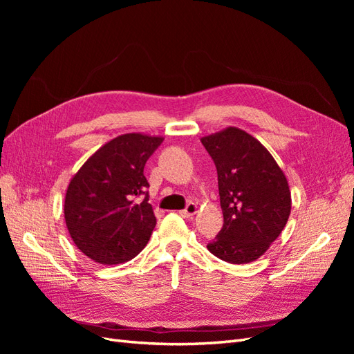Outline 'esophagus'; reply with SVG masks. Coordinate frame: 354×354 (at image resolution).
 I'll list each match as a JSON object with an SVG mask.
<instances>
[{
	"mask_svg": "<svg viewBox=\"0 0 354 354\" xmlns=\"http://www.w3.org/2000/svg\"><path fill=\"white\" fill-rule=\"evenodd\" d=\"M196 212H198V205H196L195 202H189V203H187V207H186L183 211H180L181 216L186 217V218L194 217Z\"/></svg>",
	"mask_w": 354,
	"mask_h": 354,
	"instance_id": "34e87169",
	"label": "esophagus"
}]
</instances>
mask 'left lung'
<instances>
[{
	"label": "left lung",
	"instance_id": "left-lung-1",
	"mask_svg": "<svg viewBox=\"0 0 354 354\" xmlns=\"http://www.w3.org/2000/svg\"><path fill=\"white\" fill-rule=\"evenodd\" d=\"M217 168L224 224L207 245L232 264L255 261L270 248L291 214L288 180L272 153L236 127L201 138Z\"/></svg>",
	"mask_w": 354,
	"mask_h": 354
}]
</instances>
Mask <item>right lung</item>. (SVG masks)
Instances as JSON below:
<instances>
[{
  "label": "right lung",
  "instance_id": "add662e5",
  "mask_svg": "<svg viewBox=\"0 0 354 354\" xmlns=\"http://www.w3.org/2000/svg\"><path fill=\"white\" fill-rule=\"evenodd\" d=\"M164 137L128 133L97 149L73 174L65 196V221L78 250L100 264L130 261L156 226L145 164ZM146 194L142 203L136 196Z\"/></svg>",
  "mask_w": 354,
  "mask_h": 354
}]
</instances>
